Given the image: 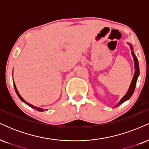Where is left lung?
Here are the masks:
<instances>
[{
    "label": "left lung",
    "mask_w": 149,
    "mask_h": 149,
    "mask_svg": "<svg viewBox=\"0 0 149 149\" xmlns=\"http://www.w3.org/2000/svg\"><path fill=\"white\" fill-rule=\"evenodd\" d=\"M131 48H132V47H131ZM132 57H133V58H134V68H135L134 75V77H133L131 85H130V88H129V90H128L127 94H126V95H125L123 97V99L120 100V102H119L117 106L120 105L121 104L123 103V102H125L126 100H129V99L130 98L132 95V94L134 93V91L135 90V87H136V80H137L138 76H139V62H138L137 58H136V57L135 56V54H134V52H132Z\"/></svg>",
    "instance_id": "1"
}]
</instances>
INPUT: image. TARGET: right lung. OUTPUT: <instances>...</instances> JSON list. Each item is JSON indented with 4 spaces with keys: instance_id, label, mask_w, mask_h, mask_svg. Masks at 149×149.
<instances>
[{
    "instance_id": "right-lung-1",
    "label": "right lung",
    "mask_w": 149,
    "mask_h": 149,
    "mask_svg": "<svg viewBox=\"0 0 149 149\" xmlns=\"http://www.w3.org/2000/svg\"><path fill=\"white\" fill-rule=\"evenodd\" d=\"M14 88H15V92H16V93H17V96L19 97V98L20 99V100H21L22 102H24V103L26 104H27V105L28 106H29L30 107H31V108H33V109H36V111H44V109H40V108H38V107H34V106H33V105H31V104H29V103H28V102H26V101L24 100L23 98H22V97H21V95H19V93L18 92V91H17V88H16V86H15V83H14Z\"/></svg>"
}]
</instances>
